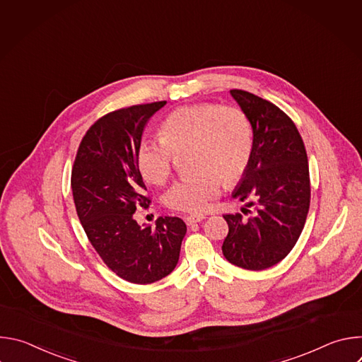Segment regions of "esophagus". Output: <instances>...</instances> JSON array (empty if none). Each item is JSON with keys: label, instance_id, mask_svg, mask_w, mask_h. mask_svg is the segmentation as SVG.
<instances>
[{"label": "esophagus", "instance_id": "1", "mask_svg": "<svg viewBox=\"0 0 362 362\" xmlns=\"http://www.w3.org/2000/svg\"><path fill=\"white\" fill-rule=\"evenodd\" d=\"M204 219V216L203 215H190V216H185V222H186V225H194V223H199V222H202Z\"/></svg>", "mask_w": 362, "mask_h": 362}]
</instances>
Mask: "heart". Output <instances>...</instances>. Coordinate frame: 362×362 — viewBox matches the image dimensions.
<instances>
[{
  "label": "heart",
  "mask_w": 362,
  "mask_h": 362,
  "mask_svg": "<svg viewBox=\"0 0 362 362\" xmlns=\"http://www.w3.org/2000/svg\"><path fill=\"white\" fill-rule=\"evenodd\" d=\"M252 147L253 132L245 112L200 103L169 113L160 123V139L143 137L136 165L147 182L163 185L173 172V154L189 151L194 175L173 183L163 202L173 211L202 214L219 194L221 182L233 183L245 173Z\"/></svg>",
  "instance_id": "1"
}]
</instances>
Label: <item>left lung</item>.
<instances>
[{
  "label": "left lung",
  "mask_w": 362,
  "mask_h": 362,
  "mask_svg": "<svg viewBox=\"0 0 362 362\" xmlns=\"http://www.w3.org/2000/svg\"><path fill=\"white\" fill-rule=\"evenodd\" d=\"M230 95L253 132L249 165L232 192L250 216L223 215L229 233L222 252L239 268L262 271L284 259L303 229L311 200L308 158L296 126L279 107L243 90Z\"/></svg>",
  "instance_id": "obj_1"
}]
</instances>
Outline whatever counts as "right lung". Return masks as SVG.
Instances as JSON below:
<instances>
[{"label":"right lung","instance_id":"1","mask_svg":"<svg viewBox=\"0 0 362 362\" xmlns=\"http://www.w3.org/2000/svg\"><path fill=\"white\" fill-rule=\"evenodd\" d=\"M166 101L120 109L98 119L83 137L71 172V189L83 229L116 275L151 284L177 265L186 225L165 216L139 225L133 214L148 199L136 165V148L148 119Z\"/></svg>","mask_w":362,"mask_h":362}]
</instances>
